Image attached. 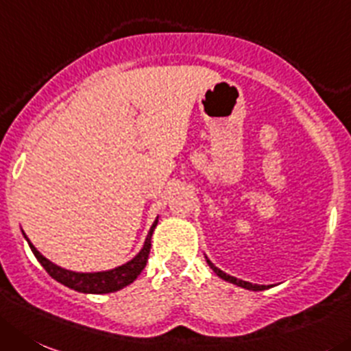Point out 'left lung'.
<instances>
[{
    "mask_svg": "<svg viewBox=\"0 0 351 351\" xmlns=\"http://www.w3.org/2000/svg\"><path fill=\"white\" fill-rule=\"evenodd\" d=\"M206 261H208V265H209V267H211V270L215 271V274L218 275V277H220V279L227 280V282H232V284H235V286H239V287H244V289H250V291H265V289H268V287H270V286H260V284H251V282H245V280H241V279H237V277H232V275H228V274H225V271H221L220 268H216L215 265H213L211 261L208 260V258H206Z\"/></svg>",
    "mask_w": 351,
    "mask_h": 351,
    "instance_id": "left-lung-1",
    "label": "left lung"
}]
</instances>
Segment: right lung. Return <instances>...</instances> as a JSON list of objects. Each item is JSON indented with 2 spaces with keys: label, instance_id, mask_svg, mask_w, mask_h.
Instances as JSON below:
<instances>
[{
  "label": "right lung",
  "instance_id": "obj_1",
  "mask_svg": "<svg viewBox=\"0 0 351 351\" xmlns=\"http://www.w3.org/2000/svg\"><path fill=\"white\" fill-rule=\"evenodd\" d=\"M157 220L154 221L152 227H150L149 235L145 239V244L140 250V253L136 254L133 260H130L128 263L121 265V267L112 268V270L106 271H91V274H81V271H71L65 270V268L58 267V265L51 263L50 260L43 256L38 250H36L32 242L25 237V241L29 242V247L34 253V256L38 258L39 263L43 265V268L50 274V277H53L57 282L64 284V286L71 287V289L77 291V293H88V294H106V293H116V291L123 289V287L130 286L133 280L142 274V270L145 268L147 260H149L150 253V239H152V232L156 228Z\"/></svg>",
  "mask_w": 351,
  "mask_h": 351
}]
</instances>
